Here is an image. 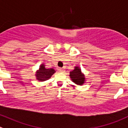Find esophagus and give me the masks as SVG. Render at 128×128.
Here are the masks:
<instances>
[{
	"instance_id": "esophagus-1",
	"label": "esophagus",
	"mask_w": 128,
	"mask_h": 128,
	"mask_svg": "<svg viewBox=\"0 0 128 128\" xmlns=\"http://www.w3.org/2000/svg\"><path fill=\"white\" fill-rule=\"evenodd\" d=\"M58 71H60V72H64V68H59L58 69Z\"/></svg>"
}]
</instances>
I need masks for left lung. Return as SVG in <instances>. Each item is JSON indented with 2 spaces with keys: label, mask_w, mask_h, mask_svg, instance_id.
<instances>
[{
  "label": "left lung",
  "mask_w": 128,
  "mask_h": 128,
  "mask_svg": "<svg viewBox=\"0 0 128 128\" xmlns=\"http://www.w3.org/2000/svg\"><path fill=\"white\" fill-rule=\"evenodd\" d=\"M70 76L72 82L75 83L76 84L82 85L84 83L85 78H84V75L82 74L80 69L78 67H76L73 71L70 72Z\"/></svg>",
  "instance_id": "left-lung-1"
}]
</instances>
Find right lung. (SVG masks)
<instances>
[{
  "instance_id": "right-lung-1",
  "label": "right lung",
  "mask_w": 128,
  "mask_h": 128,
  "mask_svg": "<svg viewBox=\"0 0 128 128\" xmlns=\"http://www.w3.org/2000/svg\"><path fill=\"white\" fill-rule=\"evenodd\" d=\"M55 71L53 68H46L44 64H42L40 66V70L37 72V79L41 82L45 81L52 76Z\"/></svg>"
}]
</instances>
